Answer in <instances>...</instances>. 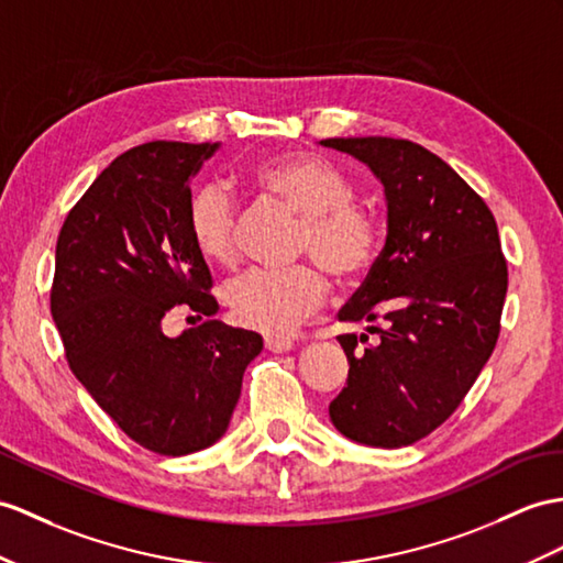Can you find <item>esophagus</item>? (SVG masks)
Masks as SVG:
<instances>
[{
	"instance_id": "1",
	"label": "esophagus",
	"mask_w": 563,
	"mask_h": 563,
	"mask_svg": "<svg viewBox=\"0 0 563 563\" xmlns=\"http://www.w3.org/2000/svg\"><path fill=\"white\" fill-rule=\"evenodd\" d=\"M265 349L272 353H286L294 349V341L286 336H265Z\"/></svg>"
}]
</instances>
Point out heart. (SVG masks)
I'll return each mask as SVG.
<instances>
[{
	"instance_id": "1",
	"label": "heart",
	"mask_w": 563,
	"mask_h": 563,
	"mask_svg": "<svg viewBox=\"0 0 563 563\" xmlns=\"http://www.w3.org/2000/svg\"><path fill=\"white\" fill-rule=\"evenodd\" d=\"M253 181L300 214L296 255L310 257L341 284L363 277L379 253L377 217L355 202L353 178L320 155H289L257 164ZM188 229L210 263L236 253V200L217 181L200 184L188 202ZM327 282L314 265L251 269L224 286V303L239 324L286 334L322 306Z\"/></svg>"
}]
</instances>
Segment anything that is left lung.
I'll use <instances>...</instances> for the list:
<instances>
[{
  "instance_id": "left-lung-1",
  "label": "left lung",
  "mask_w": 563,
  "mask_h": 563,
  "mask_svg": "<svg viewBox=\"0 0 563 563\" xmlns=\"http://www.w3.org/2000/svg\"><path fill=\"white\" fill-rule=\"evenodd\" d=\"M320 143L365 162L387 196L385 249L339 310L344 322H373L379 339L363 347L367 334L339 336L349 379L329 418L353 442L408 446L454 413L497 346L509 269L495 214L418 143Z\"/></svg>"
}]
</instances>
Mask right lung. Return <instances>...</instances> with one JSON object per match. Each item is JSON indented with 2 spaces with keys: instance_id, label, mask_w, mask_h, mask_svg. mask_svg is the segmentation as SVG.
I'll use <instances>...</instances> for the list:
<instances>
[{
  "instance_id": "add662e5",
  "label": "right lung",
  "mask_w": 563,
  "mask_h": 563,
  "mask_svg": "<svg viewBox=\"0 0 563 563\" xmlns=\"http://www.w3.org/2000/svg\"><path fill=\"white\" fill-rule=\"evenodd\" d=\"M217 143L153 141L95 178L57 239L49 308L68 367L104 413L162 456L214 444L229 428L243 373L263 351L227 327L210 269L188 229L190 176ZM174 309L206 318L172 340Z\"/></svg>"
}]
</instances>
